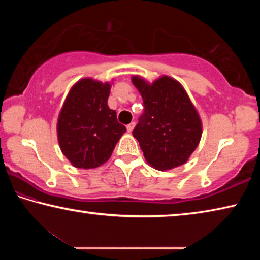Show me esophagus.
<instances>
[{"label": "esophagus", "instance_id": "34e87169", "mask_svg": "<svg viewBox=\"0 0 260 260\" xmlns=\"http://www.w3.org/2000/svg\"><path fill=\"white\" fill-rule=\"evenodd\" d=\"M134 127H135V122H131V124H128V125L126 126L127 132H128V133H132V131L134 129Z\"/></svg>", "mask_w": 260, "mask_h": 260}]
</instances>
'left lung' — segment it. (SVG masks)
Returning a JSON list of instances; mask_svg holds the SVG:
<instances>
[{"instance_id": "8db88e82", "label": "left lung", "mask_w": 260, "mask_h": 260, "mask_svg": "<svg viewBox=\"0 0 260 260\" xmlns=\"http://www.w3.org/2000/svg\"><path fill=\"white\" fill-rule=\"evenodd\" d=\"M132 82L143 99L144 114L133 131L147 162L159 171L186 164L203 133L200 113L186 89L172 77Z\"/></svg>"}]
</instances>
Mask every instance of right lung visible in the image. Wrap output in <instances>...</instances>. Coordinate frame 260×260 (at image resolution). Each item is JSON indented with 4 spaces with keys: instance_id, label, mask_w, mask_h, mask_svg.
<instances>
[{
    "instance_id": "right-lung-1",
    "label": "right lung",
    "mask_w": 260,
    "mask_h": 260,
    "mask_svg": "<svg viewBox=\"0 0 260 260\" xmlns=\"http://www.w3.org/2000/svg\"><path fill=\"white\" fill-rule=\"evenodd\" d=\"M113 81L82 78L71 87L57 119V140L74 167L96 169L107 162L126 127L108 105Z\"/></svg>"
}]
</instances>
